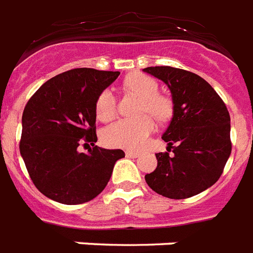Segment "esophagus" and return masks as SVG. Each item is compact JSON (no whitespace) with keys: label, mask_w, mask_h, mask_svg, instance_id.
I'll list each match as a JSON object with an SVG mask.
<instances>
[{"label":"esophagus","mask_w":253,"mask_h":253,"mask_svg":"<svg viewBox=\"0 0 253 253\" xmlns=\"http://www.w3.org/2000/svg\"><path fill=\"white\" fill-rule=\"evenodd\" d=\"M125 155L128 157V158H137L139 155L138 151H132V150H126L125 151Z\"/></svg>","instance_id":"esophagus-1"}]
</instances>
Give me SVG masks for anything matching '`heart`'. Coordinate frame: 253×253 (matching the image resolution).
Masks as SVG:
<instances>
[{
	"mask_svg": "<svg viewBox=\"0 0 253 253\" xmlns=\"http://www.w3.org/2000/svg\"><path fill=\"white\" fill-rule=\"evenodd\" d=\"M125 87L142 98L141 114H151L158 120L172 115V103L167 96L158 94V84L151 77L134 73L125 78ZM95 114L100 121H111L116 116V96L111 88H104L95 102ZM155 123L150 115L136 120H120L103 132L102 139L107 146L141 149L154 132Z\"/></svg>",
	"mask_w": 253,
	"mask_h": 253,
	"instance_id": "b5f03b06",
	"label": "heart"
}]
</instances>
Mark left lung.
I'll use <instances>...</instances> for the list:
<instances>
[{
    "label": "left lung",
    "instance_id": "1",
    "mask_svg": "<svg viewBox=\"0 0 253 253\" xmlns=\"http://www.w3.org/2000/svg\"><path fill=\"white\" fill-rule=\"evenodd\" d=\"M143 72L169 86L173 103L172 120L162 136L167 151L155 154L158 166L145 180L169 199L199 195L219 179L231 154L227 107L195 73L171 66H150Z\"/></svg>",
    "mask_w": 253,
    "mask_h": 253
}]
</instances>
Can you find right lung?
<instances>
[{
    "label": "right lung",
    "mask_w": 253,
    "mask_h": 253,
    "mask_svg": "<svg viewBox=\"0 0 253 253\" xmlns=\"http://www.w3.org/2000/svg\"><path fill=\"white\" fill-rule=\"evenodd\" d=\"M120 72L78 68L50 78L32 95L22 116L19 143L32 183L48 199L78 205L95 199L106 188L120 149L95 145L98 95ZM80 144H91L80 153Z\"/></svg>",
    "instance_id": "right-lung-1"
}]
</instances>
